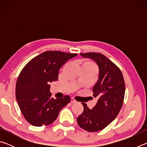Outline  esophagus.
I'll use <instances>...</instances> for the list:
<instances>
[{"mask_svg":"<svg viewBox=\"0 0 147 147\" xmlns=\"http://www.w3.org/2000/svg\"><path fill=\"white\" fill-rule=\"evenodd\" d=\"M71 101L72 103H76V100L74 98H71Z\"/></svg>","mask_w":147,"mask_h":147,"instance_id":"esophagus-1","label":"esophagus"}]
</instances>
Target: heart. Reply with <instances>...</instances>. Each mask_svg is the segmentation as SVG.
<instances>
[{"label":"heart","mask_w":147,"mask_h":147,"mask_svg":"<svg viewBox=\"0 0 147 147\" xmlns=\"http://www.w3.org/2000/svg\"><path fill=\"white\" fill-rule=\"evenodd\" d=\"M83 64H89V65H91L95 66L94 65V64L93 63H92V62H91V61H86V62H84Z\"/></svg>","instance_id":"b5f03b06"}]
</instances>
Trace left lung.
<instances>
[{"label": "left lung", "instance_id": "obj_1", "mask_svg": "<svg viewBox=\"0 0 147 147\" xmlns=\"http://www.w3.org/2000/svg\"><path fill=\"white\" fill-rule=\"evenodd\" d=\"M80 55L92 59L99 67L98 82L93 88L97 102L91 109L82 103L84 111L77 118L82 128L94 132L103 130L117 116L123 104L125 83L120 69L103 54L88 53Z\"/></svg>", "mask_w": 147, "mask_h": 147}]
</instances>
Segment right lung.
<instances>
[{
	"mask_svg": "<svg viewBox=\"0 0 147 147\" xmlns=\"http://www.w3.org/2000/svg\"><path fill=\"white\" fill-rule=\"evenodd\" d=\"M77 54L46 51L32 59L20 73L16 96L26 120L32 125H49L55 121L59 111L71 102L70 96L54 98L49 83L58 79L59 69Z\"/></svg>",
	"mask_w": 147,
	"mask_h": 147,
	"instance_id": "1",
	"label": "right lung"
}]
</instances>
